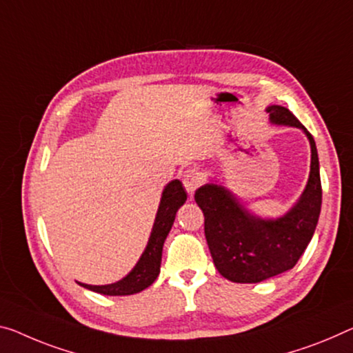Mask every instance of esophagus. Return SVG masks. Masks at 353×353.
<instances>
[{
  "label": "esophagus",
  "instance_id": "esophagus-1",
  "mask_svg": "<svg viewBox=\"0 0 353 353\" xmlns=\"http://www.w3.org/2000/svg\"><path fill=\"white\" fill-rule=\"evenodd\" d=\"M183 184H184V188H186L188 194L192 195L195 192V189L200 188L203 184V175L195 169H189L184 172Z\"/></svg>",
  "mask_w": 353,
  "mask_h": 353
}]
</instances>
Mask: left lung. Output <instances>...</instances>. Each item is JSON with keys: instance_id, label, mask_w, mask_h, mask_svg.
Returning a JSON list of instances; mask_svg holds the SVG:
<instances>
[{"instance_id": "1", "label": "left lung", "mask_w": 353, "mask_h": 353, "mask_svg": "<svg viewBox=\"0 0 353 353\" xmlns=\"http://www.w3.org/2000/svg\"><path fill=\"white\" fill-rule=\"evenodd\" d=\"M271 123L305 131L311 143V173L301 199L279 219L254 218L218 184L195 191L205 216V238L219 273L232 283L254 284L295 267L316 230L322 205V184L316 142L289 108H267Z\"/></svg>"}]
</instances>
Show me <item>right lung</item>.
<instances>
[{"mask_svg":"<svg viewBox=\"0 0 353 353\" xmlns=\"http://www.w3.org/2000/svg\"><path fill=\"white\" fill-rule=\"evenodd\" d=\"M188 194L184 191L183 184L180 180H173L169 183L162 192L161 205L156 214V221L151 230V236L146 245L145 252L142 257L135 265L134 270L129 273L126 278L118 281L115 284L108 285H88V284H80L86 287V289L97 292L102 295H132L137 292H142L146 287H150L154 283L156 278L159 274L161 268V257H162V246L167 235L175 221V214L178 208L186 202Z\"/></svg>","mask_w":353,"mask_h":353,"instance_id":"obj_1","label":"right lung"}]
</instances>
